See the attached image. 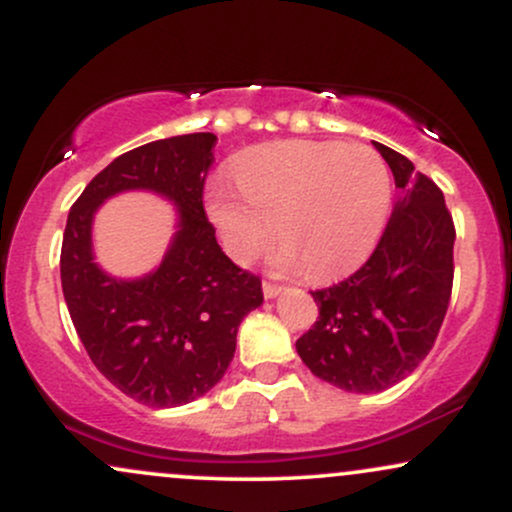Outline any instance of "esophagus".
<instances>
[{
    "instance_id": "34e87169",
    "label": "esophagus",
    "mask_w": 512,
    "mask_h": 512,
    "mask_svg": "<svg viewBox=\"0 0 512 512\" xmlns=\"http://www.w3.org/2000/svg\"><path fill=\"white\" fill-rule=\"evenodd\" d=\"M262 293H264V298H276L281 293V286L279 284H272V281H264Z\"/></svg>"
}]
</instances>
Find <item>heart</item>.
<instances>
[{"instance_id": "b5f03b06", "label": "heart", "mask_w": 512, "mask_h": 512, "mask_svg": "<svg viewBox=\"0 0 512 512\" xmlns=\"http://www.w3.org/2000/svg\"><path fill=\"white\" fill-rule=\"evenodd\" d=\"M233 182L240 197L216 187L207 202L226 250L255 260L276 226L281 267H303L313 281L366 260L390 207L387 166L366 144H269L238 163Z\"/></svg>"}]
</instances>
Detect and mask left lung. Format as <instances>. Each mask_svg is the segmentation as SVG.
Listing matches in <instances>:
<instances>
[{"mask_svg":"<svg viewBox=\"0 0 512 512\" xmlns=\"http://www.w3.org/2000/svg\"><path fill=\"white\" fill-rule=\"evenodd\" d=\"M375 149L402 195L368 262L330 289L310 291L320 317L296 342L310 373L361 395L419 368L448 313L455 274V223L440 187L390 146Z\"/></svg>","mask_w":512,"mask_h":512,"instance_id":"left-lung-1","label":"left lung"}]
</instances>
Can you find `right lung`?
<instances>
[{"mask_svg":"<svg viewBox=\"0 0 512 512\" xmlns=\"http://www.w3.org/2000/svg\"><path fill=\"white\" fill-rule=\"evenodd\" d=\"M211 132L158 139L117 156L86 185L64 228L60 274L69 315L105 378L146 407H180L209 392L236 354L240 320L260 308V276L216 243L204 211ZM151 189L179 207V231L151 275L115 280L92 262V214L108 196Z\"/></svg>","mask_w":512,"mask_h":512,"instance_id":"add662e5","label":"right lung"}]
</instances>
